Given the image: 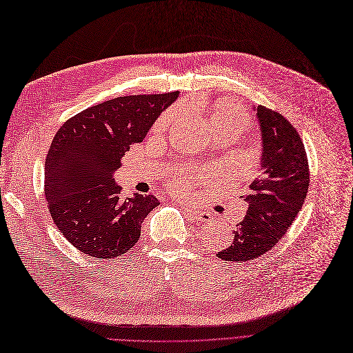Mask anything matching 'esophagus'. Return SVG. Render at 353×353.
Instances as JSON below:
<instances>
[{
	"mask_svg": "<svg viewBox=\"0 0 353 353\" xmlns=\"http://www.w3.org/2000/svg\"><path fill=\"white\" fill-rule=\"evenodd\" d=\"M188 216L192 219V221H199V222H209L210 221V214L205 210H201V209H196V208H192V206H186L185 208Z\"/></svg>",
	"mask_w": 353,
	"mask_h": 353,
	"instance_id": "1",
	"label": "esophagus"
}]
</instances>
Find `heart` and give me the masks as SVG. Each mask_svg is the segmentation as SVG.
<instances>
[{
    "instance_id": "b5f03b06",
    "label": "heart",
    "mask_w": 353,
    "mask_h": 353,
    "mask_svg": "<svg viewBox=\"0 0 353 353\" xmlns=\"http://www.w3.org/2000/svg\"><path fill=\"white\" fill-rule=\"evenodd\" d=\"M165 122V118H163L159 122V127H163ZM213 125H225V127H236L239 130H245L248 125V118L247 114L242 108L232 103H223L219 106V110L214 112L213 115ZM177 185L180 188H186L189 185V181L186 177H181L177 180Z\"/></svg>"
}]
</instances>
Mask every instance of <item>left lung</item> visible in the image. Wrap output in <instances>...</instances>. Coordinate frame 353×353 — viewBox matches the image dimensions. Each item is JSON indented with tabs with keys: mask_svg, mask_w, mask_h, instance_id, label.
<instances>
[{
	"mask_svg": "<svg viewBox=\"0 0 353 353\" xmlns=\"http://www.w3.org/2000/svg\"><path fill=\"white\" fill-rule=\"evenodd\" d=\"M261 134V161L243 196L248 209L236 225L225 261H251L272 250L301 210L309 192V163L301 137L279 112L254 106Z\"/></svg>",
	"mask_w": 353,
	"mask_h": 353,
	"instance_id": "1",
	"label": "left lung"
}]
</instances>
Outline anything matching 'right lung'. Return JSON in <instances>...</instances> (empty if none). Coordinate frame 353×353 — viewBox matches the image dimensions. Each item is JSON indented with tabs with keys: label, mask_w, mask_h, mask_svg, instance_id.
I'll use <instances>...</instances> for the list:
<instances>
[{
	"label": "right lung",
	"mask_w": 353,
	"mask_h": 353,
	"mask_svg": "<svg viewBox=\"0 0 353 353\" xmlns=\"http://www.w3.org/2000/svg\"><path fill=\"white\" fill-rule=\"evenodd\" d=\"M180 92L119 97L90 106L59 128L44 163V194L59 232L81 252L114 259L128 252L160 205L152 194L124 199L114 173Z\"/></svg>",
	"instance_id": "right-lung-1"
}]
</instances>
